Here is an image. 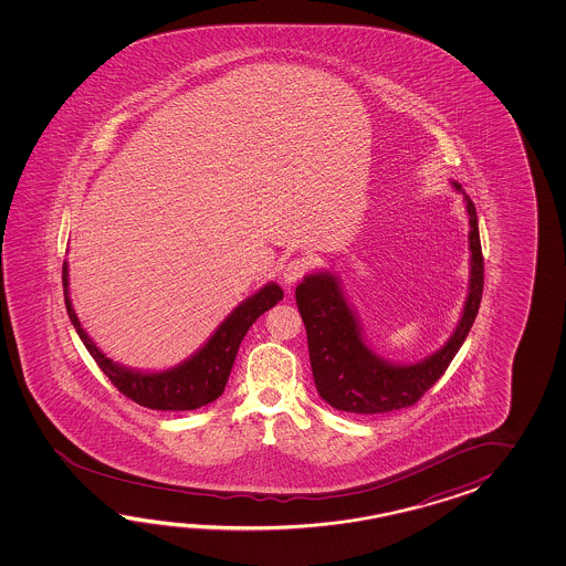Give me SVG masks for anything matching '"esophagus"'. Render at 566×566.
Masks as SVG:
<instances>
[{
  "label": "esophagus",
  "mask_w": 566,
  "mask_h": 566,
  "mask_svg": "<svg viewBox=\"0 0 566 566\" xmlns=\"http://www.w3.org/2000/svg\"><path fill=\"white\" fill-rule=\"evenodd\" d=\"M307 269H310V263L305 259H300V256L291 259L287 265L283 266V281H285V285H295L307 273Z\"/></svg>",
  "instance_id": "34e87169"
}]
</instances>
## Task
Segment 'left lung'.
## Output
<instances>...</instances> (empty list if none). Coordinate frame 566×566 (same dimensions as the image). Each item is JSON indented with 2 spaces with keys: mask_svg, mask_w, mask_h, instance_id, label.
Here are the masks:
<instances>
[{
  "mask_svg": "<svg viewBox=\"0 0 566 566\" xmlns=\"http://www.w3.org/2000/svg\"><path fill=\"white\" fill-rule=\"evenodd\" d=\"M453 186L461 190L458 181ZM465 205L471 227L470 293L453 336L424 360L400 366L378 358L366 346L358 319L332 273H313L297 285L295 300L307 332L313 382L327 405L356 415L407 409L446 374L470 334L483 293L478 212L468 196Z\"/></svg>",
  "mask_w": 566,
  "mask_h": 566,
  "instance_id": "8db88e82",
  "label": "left lung"
}]
</instances>
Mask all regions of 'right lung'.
Here are the masks:
<instances>
[{
    "mask_svg": "<svg viewBox=\"0 0 566 566\" xmlns=\"http://www.w3.org/2000/svg\"><path fill=\"white\" fill-rule=\"evenodd\" d=\"M62 285L69 317L88 354L98 364V368L123 397L132 398L133 402L151 410H193L217 400L229 382L230 370L242 337L247 336L249 327L266 310H271L273 305H277V301L283 300V291L277 283H269L261 291H256L253 297L242 301L192 358L164 373H137L108 360L83 329L69 297L66 263L62 265Z\"/></svg>",
    "mask_w": 566,
    "mask_h": 566,
    "instance_id": "obj_1",
    "label": "right lung"
}]
</instances>
